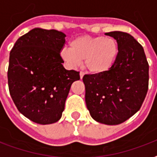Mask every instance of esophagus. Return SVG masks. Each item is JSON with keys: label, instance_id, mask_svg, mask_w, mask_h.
Wrapping results in <instances>:
<instances>
[{"label": "esophagus", "instance_id": "34e87169", "mask_svg": "<svg viewBox=\"0 0 157 157\" xmlns=\"http://www.w3.org/2000/svg\"><path fill=\"white\" fill-rule=\"evenodd\" d=\"M84 75H85V73H84L83 71H81V72H80V77H81V79L83 78Z\"/></svg>", "mask_w": 157, "mask_h": 157}]
</instances>
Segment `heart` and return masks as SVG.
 I'll return each instance as SVG.
<instances>
[{
  "mask_svg": "<svg viewBox=\"0 0 157 157\" xmlns=\"http://www.w3.org/2000/svg\"><path fill=\"white\" fill-rule=\"evenodd\" d=\"M60 54L69 66H77L84 60V66L90 73H104L116 61L118 43L112 37L81 36L74 38L69 49H63Z\"/></svg>",
  "mask_w": 157,
  "mask_h": 157,
  "instance_id": "heart-1",
  "label": "heart"
}]
</instances>
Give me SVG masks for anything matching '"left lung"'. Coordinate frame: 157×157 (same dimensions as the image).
Returning a JSON list of instances; mask_svg holds the SVG:
<instances>
[{
    "label": "left lung",
    "mask_w": 157,
    "mask_h": 157,
    "mask_svg": "<svg viewBox=\"0 0 157 157\" xmlns=\"http://www.w3.org/2000/svg\"><path fill=\"white\" fill-rule=\"evenodd\" d=\"M118 54L110 70L83 76L90 116L106 124H119L136 113L148 90L149 65L143 46L129 33L111 32Z\"/></svg>",
    "instance_id": "8db88e82"
}]
</instances>
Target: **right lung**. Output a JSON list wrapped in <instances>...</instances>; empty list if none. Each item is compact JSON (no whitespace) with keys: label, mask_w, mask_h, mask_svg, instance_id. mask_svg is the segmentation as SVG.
I'll return each instance as SVG.
<instances>
[{"label":"right lung","mask_w":157,"mask_h":157,"mask_svg":"<svg viewBox=\"0 0 157 157\" xmlns=\"http://www.w3.org/2000/svg\"><path fill=\"white\" fill-rule=\"evenodd\" d=\"M65 37L59 31L34 28L18 38L10 54L11 98L24 117L37 124L61 118L71 84L80 80V71L62 64Z\"/></svg>","instance_id":"right-lung-1"}]
</instances>
